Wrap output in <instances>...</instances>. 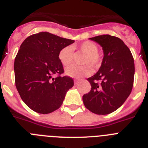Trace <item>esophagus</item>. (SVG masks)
Returning a JSON list of instances; mask_svg holds the SVG:
<instances>
[{
    "label": "esophagus",
    "mask_w": 148,
    "mask_h": 148,
    "mask_svg": "<svg viewBox=\"0 0 148 148\" xmlns=\"http://www.w3.org/2000/svg\"><path fill=\"white\" fill-rule=\"evenodd\" d=\"M74 83H75V84H77L78 83V79H75V80H74Z\"/></svg>",
    "instance_id": "esophagus-1"
}]
</instances>
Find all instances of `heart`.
I'll return each mask as SVG.
<instances>
[{
    "label": "heart",
    "instance_id": "obj_1",
    "mask_svg": "<svg viewBox=\"0 0 148 148\" xmlns=\"http://www.w3.org/2000/svg\"><path fill=\"white\" fill-rule=\"evenodd\" d=\"M73 50H78V52L84 54L82 60V64H89L91 67H97L100 64L101 58L99 53V47L92 41H84L80 45H73L71 47H64L60 50L58 53V59L64 66L71 64L74 58ZM65 73L68 76L72 78H80L84 75H89L90 69L89 66H76L71 65L65 70Z\"/></svg>",
    "mask_w": 148,
    "mask_h": 148
}]
</instances>
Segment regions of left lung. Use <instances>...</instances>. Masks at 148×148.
Here are the masks:
<instances>
[{"mask_svg":"<svg viewBox=\"0 0 148 148\" xmlns=\"http://www.w3.org/2000/svg\"><path fill=\"white\" fill-rule=\"evenodd\" d=\"M102 47L101 66L92 77L90 92L83 95L85 108L92 113L107 115L119 108L132 91L135 66L132 53L116 36L103 35L90 38Z\"/></svg>","mask_w":148,"mask_h":148,"instance_id":"1","label":"left lung"}]
</instances>
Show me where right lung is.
Masks as SVG:
<instances>
[{
  "label": "right lung",
  "instance_id": "1",
  "mask_svg": "<svg viewBox=\"0 0 148 148\" xmlns=\"http://www.w3.org/2000/svg\"><path fill=\"white\" fill-rule=\"evenodd\" d=\"M73 43L41 32L29 36L21 45L14 63L15 86L23 102L36 113L58 110L74 85L71 77L61 75L64 71L58 59L60 50Z\"/></svg>",
  "mask_w": 148,
  "mask_h": 148
}]
</instances>
